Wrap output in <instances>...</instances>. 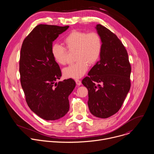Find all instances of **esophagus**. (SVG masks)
Returning <instances> with one entry per match:
<instances>
[{
	"mask_svg": "<svg viewBox=\"0 0 154 154\" xmlns=\"http://www.w3.org/2000/svg\"><path fill=\"white\" fill-rule=\"evenodd\" d=\"M75 83H76L77 85H78V86H80V85H81V84H82V82H80V80H75Z\"/></svg>",
	"mask_w": 154,
	"mask_h": 154,
	"instance_id": "obj_1",
	"label": "esophagus"
}]
</instances>
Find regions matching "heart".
Masks as SVG:
<instances>
[{
  "mask_svg": "<svg viewBox=\"0 0 154 154\" xmlns=\"http://www.w3.org/2000/svg\"><path fill=\"white\" fill-rule=\"evenodd\" d=\"M65 48L57 45L52 46L51 54L54 60L60 65L67 63L68 51L75 52V63L63 69V75L69 79H78L86 72L88 66L95 64L100 58L102 44L96 32L73 30L63 39Z\"/></svg>",
  "mask_w": 154,
  "mask_h": 154,
  "instance_id": "b5f03b06",
  "label": "heart"
}]
</instances>
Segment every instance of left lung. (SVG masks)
Here are the masks:
<instances>
[{
	"instance_id": "left-lung-1",
	"label": "left lung",
	"mask_w": 154,
	"mask_h": 154,
	"mask_svg": "<svg viewBox=\"0 0 154 154\" xmlns=\"http://www.w3.org/2000/svg\"><path fill=\"white\" fill-rule=\"evenodd\" d=\"M95 29L102 44L100 60L82 83L88 90V105L91 114L107 118L119 111L130 90L131 66L117 36L100 24Z\"/></svg>"
}]
</instances>
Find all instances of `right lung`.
<instances>
[{
  "mask_svg": "<svg viewBox=\"0 0 154 154\" xmlns=\"http://www.w3.org/2000/svg\"><path fill=\"white\" fill-rule=\"evenodd\" d=\"M69 28L39 24L23 42L19 60L20 83L31 110L46 121L63 117L69 109L68 97L74 80L60 81L61 72L51 54L53 42Z\"/></svg>",
  "mask_w": 154,
  "mask_h": 154,
  "instance_id": "obj_1",
  "label": "right lung"
}]
</instances>
